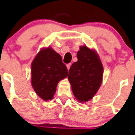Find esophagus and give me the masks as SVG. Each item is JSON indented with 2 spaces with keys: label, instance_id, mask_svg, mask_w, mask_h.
Masks as SVG:
<instances>
[{
  "label": "esophagus",
  "instance_id": "1",
  "mask_svg": "<svg viewBox=\"0 0 135 135\" xmlns=\"http://www.w3.org/2000/svg\"><path fill=\"white\" fill-rule=\"evenodd\" d=\"M66 66H67V68H68V70H70V66H71V64H67Z\"/></svg>",
  "mask_w": 135,
  "mask_h": 135
}]
</instances>
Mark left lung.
<instances>
[{"label":"left lung","mask_w":135,"mask_h":135,"mask_svg":"<svg viewBox=\"0 0 135 135\" xmlns=\"http://www.w3.org/2000/svg\"><path fill=\"white\" fill-rule=\"evenodd\" d=\"M77 58L78 61L70 67L68 80L76 99L86 102L99 89L103 68L97 53L87 46H80Z\"/></svg>","instance_id":"left-lung-1"}]
</instances>
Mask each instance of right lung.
<instances>
[{
	"instance_id": "add662e5",
	"label": "right lung",
	"mask_w": 135,
	"mask_h": 135,
	"mask_svg": "<svg viewBox=\"0 0 135 135\" xmlns=\"http://www.w3.org/2000/svg\"><path fill=\"white\" fill-rule=\"evenodd\" d=\"M32 85L45 101L53 99L59 80L68 76V69L62 58L49 47L42 49L32 63Z\"/></svg>"
}]
</instances>
